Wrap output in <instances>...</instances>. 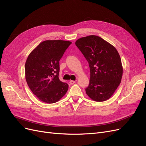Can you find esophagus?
Masks as SVG:
<instances>
[{
	"instance_id": "34e87169",
	"label": "esophagus",
	"mask_w": 146,
	"mask_h": 146,
	"mask_svg": "<svg viewBox=\"0 0 146 146\" xmlns=\"http://www.w3.org/2000/svg\"><path fill=\"white\" fill-rule=\"evenodd\" d=\"M75 83H76V81H74V80H70L69 81V83L70 84V85H73V84H74Z\"/></svg>"
}]
</instances>
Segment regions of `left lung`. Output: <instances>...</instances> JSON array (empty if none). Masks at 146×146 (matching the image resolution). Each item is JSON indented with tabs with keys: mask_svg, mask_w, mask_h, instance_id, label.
<instances>
[{
	"mask_svg": "<svg viewBox=\"0 0 146 146\" xmlns=\"http://www.w3.org/2000/svg\"><path fill=\"white\" fill-rule=\"evenodd\" d=\"M76 45L90 68L86 94L96 102L110 99L120 85L123 68L116 48L102 38L90 35L77 39Z\"/></svg>",
	"mask_w": 146,
	"mask_h": 146,
	"instance_id": "obj_1",
	"label": "left lung"
}]
</instances>
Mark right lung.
<instances>
[{"instance_id":"1","label":"right lung","mask_w":146,"mask_h":146,"mask_svg":"<svg viewBox=\"0 0 146 146\" xmlns=\"http://www.w3.org/2000/svg\"><path fill=\"white\" fill-rule=\"evenodd\" d=\"M72 42L47 40L29 54L25 64L27 85L39 100L47 104L58 102L66 93L69 85L60 80L59 61Z\"/></svg>"}]
</instances>
